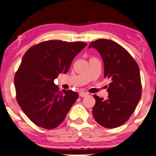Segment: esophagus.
I'll return each mask as SVG.
<instances>
[{
	"mask_svg": "<svg viewBox=\"0 0 156 156\" xmlns=\"http://www.w3.org/2000/svg\"><path fill=\"white\" fill-rule=\"evenodd\" d=\"M79 95L80 97H87V96L89 95V94H88V93L84 92H79Z\"/></svg>",
	"mask_w": 156,
	"mask_h": 156,
	"instance_id": "34e87169",
	"label": "esophagus"
}]
</instances>
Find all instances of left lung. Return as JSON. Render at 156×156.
Returning <instances> with one entry per match:
<instances>
[{"label": "left lung", "instance_id": "left-lung-1", "mask_svg": "<svg viewBox=\"0 0 156 156\" xmlns=\"http://www.w3.org/2000/svg\"><path fill=\"white\" fill-rule=\"evenodd\" d=\"M101 55L104 64V77L111 80L107 92L108 100L94 94L92 109L94 119L106 128L119 127L128 120L141 96L139 66L131 55L117 42L100 39L92 42Z\"/></svg>", "mask_w": 156, "mask_h": 156}]
</instances>
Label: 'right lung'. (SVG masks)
I'll return each instance as SVG.
<instances>
[{
	"label": "right lung",
	"mask_w": 156,
	"mask_h": 156,
	"mask_svg": "<svg viewBox=\"0 0 156 156\" xmlns=\"http://www.w3.org/2000/svg\"><path fill=\"white\" fill-rule=\"evenodd\" d=\"M87 46L83 42L44 41L32 46L23 57L15 76L16 99L37 126L57 128L78 99L72 90L59 91L54 79L67 73L73 58Z\"/></svg>",
	"instance_id": "1"
}]
</instances>
